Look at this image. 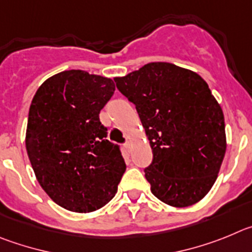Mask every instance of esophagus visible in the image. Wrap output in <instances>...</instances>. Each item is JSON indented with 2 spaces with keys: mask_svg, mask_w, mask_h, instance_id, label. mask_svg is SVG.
Returning <instances> with one entry per match:
<instances>
[{
  "mask_svg": "<svg viewBox=\"0 0 252 252\" xmlns=\"http://www.w3.org/2000/svg\"><path fill=\"white\" fill-rule=\"evenodd\" d=\"M124 148H126V152H130L131 151V143L130 142H126V144H124Z\"/></svg>",
  "mask_w": 252,
  "mask_h": 252,
  "instance_id": "1",
  "label": "esophagus"
}]
</instances>
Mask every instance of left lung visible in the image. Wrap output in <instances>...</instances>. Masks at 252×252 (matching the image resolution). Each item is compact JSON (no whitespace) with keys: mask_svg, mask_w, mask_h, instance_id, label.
<instances>
[{"mask_svg":"<svg viewBox=\"0 0 252 252\" xmlns=\"http://www.w3.org/2000/svg\"><path fill=\"white\" fill-rule=\"evenodd\" d=\"M114 81L135 105L151 144L144 173L152 193L173 207L201 201L226 153L225 118L207 83L169 63H149Z\"/></svg>","mask_w":252,"mask_h":252,"instance_id":"1","label":"left lung"}]
</instances>
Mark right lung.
Wrapping results in <instances>:
<instances>
[{
    "label": "right lung",
    "mask_w": 252,
    "mask_h": 252,
    "mask_svg": "<svg viewBox=\"0 0 252 252\" xmlns=\"http://www.w3.org/2000/svg\"><path fill=\"white\" fill-rule=\"evenodd\" d=\"M114 90L112 79L66 70L45 80L31 101L27 156L42 189L65 210L93 212L117 193L126 162L99 119Z\"/></svg>",
    "instance_id": "add662e5"
}]
</instances>
